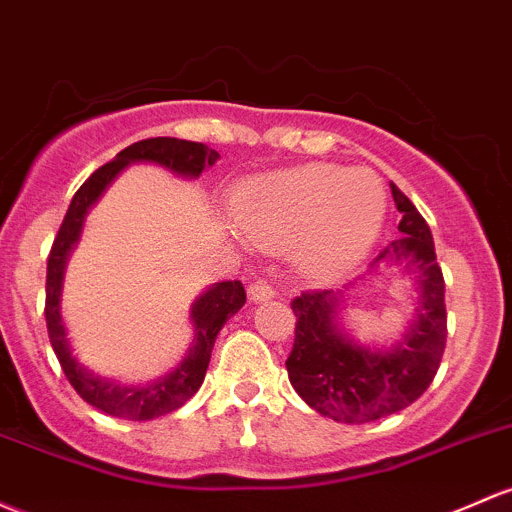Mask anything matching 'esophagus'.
Returning a JSON list of instances; mask_svg holds the SVG:
<instances>
[{
  "mask_svg": "<svg viewBox=\"0 0 512 512\" xmlns=\"http://www.w3.org/2000/svg\"><path fill=\"white\" fill-rule=\"evenodd\" d=\"M247 297L250 301H270L274 297V289L270 282H265V279H255V282H250V287H247Z\"/></svg>",
  "mask_w": 512,
  "mask_h": 512,
  "instance_id": "1",
  "label": "esophagus"
}]
</instances>
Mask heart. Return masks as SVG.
<instances>
[{"label": "heart", "instance_id": "heart-1", "mask_svg": "<svg viewBox=\"0 0 512 512\" xmlns=\"http://www.w3.org/2000/svg\"><path fill=\"white\" fill-rule=\"evenodd\" d=\"M385 191L365 169L311 164L247 186L235 198L240 233L267 250L297 245L314 277L346 272L368 252L385 220Z\"/></svg>", "mask_w": 512, "mask_h": 512}]
</instances>
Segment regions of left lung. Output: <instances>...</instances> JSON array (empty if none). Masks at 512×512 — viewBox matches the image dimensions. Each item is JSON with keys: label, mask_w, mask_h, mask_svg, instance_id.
I'll use <instances>...</instances> for the list:
<instances>
[{"label": "left lung", "mask_w": 512, "mask_h": 512, "mask_svg": "<svg viewBox=\"0 0 512 512\" xmlns=\"http://www.w3.org/2000/svg\"><path fill=\"white\" fill-rule=\"evenodd\" d=\"M402 213L400 238L378 252L370 267L397 265L419 284L417 316L392 351L358 346L336 324L333 289L301 292L292 299L297 316L294 346L287 358L289 383L301 400L333 422L363 424L410 407L437 375L446 346L444 274L437 265L427 220L395 184Z\"/></svg>", "instance_id": "8db88e82"}]
</instances>
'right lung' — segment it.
<instances>
[{"instance_id": "add662e5", "label": "right lung", "mask_w": 512, "mask_h": 512, "mask_svg": "<svg viewBox=\"0 0 512 512\" xmlns=\"http://www.w3.org/2000/svg\"><path fill=\"white\" fill-rule=\"evenodd\" d=\"M218 159L220 154L201 142H186V139L176 137H152L134 142L132 147L122 149L115 159L100 166L75 191L66 218H63L61 228H58L46 267V309L43 311H46L48 338H51L58 363H61L63 373H66L68 383L75 387V392L88 405L98 407V410L107 412L110 417L147 422V419L179 410L186 400H191L198 392V387H201L203 378H206L215 336H218L225 321L233 314H238L242 304H245V287H242L238 279L235 282H220L196 299L191 309L196 338H193V346L188 348L184 363L174 373L147 385H122L115 383V380L100 378V375L90 373L88 368H83L75 360L71 343L66 338V328H63L61 321L63 270H66V260L71 255L73 245L80 238L85 213L98 201L107 184L132 161H152V164L164 166V169L174 171V174L196 179L203 169L213 166Z\"/></svg>"}]
</instances>
